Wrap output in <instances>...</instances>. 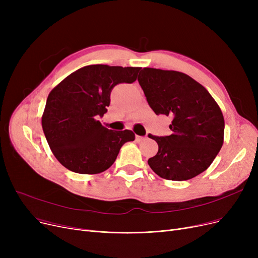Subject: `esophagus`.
Segmentation results:
<instances>
[{
  "label": "esophagus",
  "mask_w": 258,
  "mask_h": 258,
  "mask_svg": "<svg viewBox=\"0 0 258 258\" xmlns=\"http://www.w3.org/2000/svg\"><path fill=\"white\" fill-rule=\"evenodd\" d=\"M136 139H137V141H139V142H141V141H144L145 139H146V136H137L136 137Z\"/></svg>",
  "instance_id": "obj_1"
}]
</instances>
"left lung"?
<instances>
[{"label": "left lung", "instance_id": "obj_1", "mask_svg": "<svg viewBox=\"0 0 258 258\" xmlns=\"http://www.w3.org/2000/svg\"><path fill=\"white\" fill-rule=\"evenodd\" d=\"M138 81L156 115L171 117L169 136L148 137L159 146L148 165L159 177L186 181L205 171L221 151L225 121L209 92L178 71L143 68Z\"/></svg>", "mask_w": 258, "mask_h": 258}]
</instances>
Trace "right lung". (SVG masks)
Instances as JSON below:
<instances>
[{
    "label": "right lung",
    "mask_w": 258,
    "mask_h": 258,
    "mask_svg": "<svg viewBox=\"0 0 258 258\" xmlns=\"http://www.w3.org/2000/svg\"><path fill=\"white\" fill-rule=\"evenodd\" d=\"M140 69L86 66L50 92L42 125L61 165L77 173H100L113 165L122 145L135 140L132 131L108 130L98 118L107 112L113 88L134 83Z\"/></svg>",
    "instance_id": "1"
}]
</instances>
